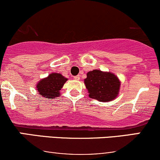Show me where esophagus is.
Instances as JSON below:
<instances>
[{
    "label": "esophagus",
    "instance_id": "obj_1",
    "mask_svg": "<svg viewBox=\"0 0 160 160\" xmlns=\"http://www.w3.org/2000/svg\"><path fill=\"white\" fill-rule=\"evenodd\" d=\"M80 75H77V76L74 77V80H80Z\"/></svg>",
    "mask_w": 160,
    "mask_h": 160
}]
</instances>
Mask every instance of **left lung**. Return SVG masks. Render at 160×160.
I'll list each match as a JSON object with an SVG mask.
<instances>
[{
	"mask_svg": "<svg viewBox=\"0 0 160 160\" xmlns=\"http://www.w3.org/2000/svg\"><path fill=\"white\" fill-rule=\"evenodd\" d=\"M84 80L89 98L99 102H111L117 98L120 88L118 78L111 72L100 70L89 71Z\"/></svg>",
	"mask_w": 160,
	"mask_h": 160,
	"instance_id": "1",
	"label": "left lung"
}]
</instances>
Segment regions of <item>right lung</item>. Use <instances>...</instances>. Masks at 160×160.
Listing matches in <instances>:
<instances>
[{
  "label": "right lung",
  "instance_id": "1",
  "mask_svg": "<svg viewBox=\"0 0 160 160\" xmlns=\"http://www.w3.org/2000/svg\"><path fill=\"white\" fill-rule=\"evenodd\" d=\"M68 79L61 74L52 73L47 78L42 79L37 84L38 94L46 98L52 99L60 95L59 91Z\"/></svg>",
  "mask_w": 160,
  "mask_h": 160
}]
</instances>
